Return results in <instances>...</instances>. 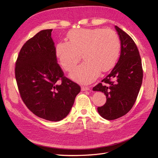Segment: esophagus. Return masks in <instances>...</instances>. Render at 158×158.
Here are the masks:
<instances>
[{
	"label": "esophagus",
	"instance_id": "esophagus-1",
	"mask_svg": "<svg viewBox=\"0 0 158 158\" xmlns=\"http://www.w3.org/2000/svg\"><path fill=\"white\" fill-rule=\"evenodd\" d=\"M89 87H86V86H82L81 87L82 91H87V90H89Z\"/></svg>",
	"mask_w": 158,
	"mask_h": 158
}]
</instances>
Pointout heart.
I'll return each mask as SVG.
<instances>
[{
  "mask_svg": "<svg viewBox=\"0 0 158 158\" xmlns=\"http://www.w3.org/2000/svg\"><path fill=\"white\" fill-rule=\"evenodd\" d=\"M68 41L56 43L55 52L62 67L70 71L83 58L84 62L70 73V76L83 84L93 81L100 71L106 72L117 62L120 52V41L111 30L80 28L70 31Z\"/></svg>",
  "mask_w": 158,
  "mask_h": 158,
  "instance_id": "heart-1",
  "label": "heart"
}]
</instances>
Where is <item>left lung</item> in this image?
Here are the masks:
<instances>
[{
	"label": "left lung",
	"instance_id": "1",
	"mask_svg": "<svg viewBox=\"0 0 158 158\" xmlns=\"http://www.w3.org/2000/svg\"><path fill=\"white\" fill-rule=\"evenodd\" d=\"M121 41L118 62L108 75L93 88L106 95V103L97 108L100 115L113 120L125 115L135 105L142 85L141 58L135 41L122 29L115 26Z\"/></svg>",
	"mask_w": 158,
	"mask_h": 158
}]
</instances>
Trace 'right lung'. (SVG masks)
I'll use <instances>...</instances> for the list:
<instances>
[{"label": "right lung", "instance_id": "right-lung-1", "mask_svg": "<svg viewBox=\"0 0 158 158\" xmlns=\"http://www.w3.org/2000/svg\"><path fill=\"white\" fill-rule=\"evenodd\" d=\"M52 29L40 31L20 49L15 76L20 96L40 118L59 122L69 113L81 87L57 63Z\"/></svg>", "mask_w": 158, "mask_h": 158}]
</instances>
